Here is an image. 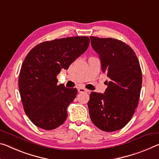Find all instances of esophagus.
<instances>
[{"mask_svg": "<svg viewBox=\"0 0 159 159\" xmlns=\"http://www.w3.org/2000/svg\"><path fill=\"white\" fill-rule=\"evenodd\" d=\"M88 90H87V89H85V88H79V89H78V92L79 93H86V92H88Z\"/></svg>", "mask_w": 159, "mask_h": 159, "instance_id": "obj_1", "label": "esophagus"}]
</instances>
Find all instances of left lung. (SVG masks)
I'll return each instance as SVG.
<instances>
[{
  "label": "left lung",
  "instance_id": "8db88e82",
  "mask_svg": "<svg viewBox=\"0 0 159 159\" xmlns=\"http://www.w3.org/2000/svg\"><path fill=\"white\" fill-rule=\"evenodd\" d=\"M98 53L102 70L109 78L104 94L92 92L88 106L92 122L105 132L127 125L138 107L142 88V70L135 52L120 40L90 36Z\"/></svg>",
  "mask_w": 159,
  "mask_h": 159
}]
</instances>
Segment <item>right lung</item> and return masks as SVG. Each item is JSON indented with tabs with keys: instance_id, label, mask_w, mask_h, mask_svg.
Here are the masks:
<instances>
[{
	"instance_id": "obj_1",
	"label": "right lung",
	"mask_w": 159,
	"mask_h": 159,
	"mask_svg": "<svg viewBox=\"0 0 159 159\" xmlns=\"http://www.w3.org/2000/svg\"><path fill=\"white\" fill-rule=\"evenodd\" d=\"M89 44L88 37H67L42 42L29 51L21 64L18 83L24 110L35 125L50 130L66 120L67 107L76 98L77 89L57 85V76Z\"/></svg>"
}]
</instances>
